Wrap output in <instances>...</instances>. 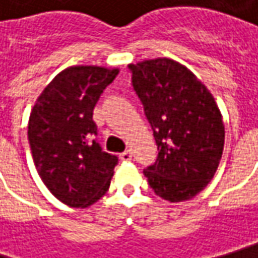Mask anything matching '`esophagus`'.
I'll list each match as a JSON object with an SVG mask.
<instances>
[{"mask_svg":"<svg viewBox=\"0 0 258 258\" xmlns=\"http://www.w3.org/2000/svg\"><path fill=\"white\" fill-rule=\"evenodd\" d=\"M131 157H133V154H131V151L128 150L119 154V159H121L122 162H130V160H131Z\"/></svg>","mask_w":258,"mask_h":258,"instance_id":"34e87169","label":"esophagus"}]
</instances>
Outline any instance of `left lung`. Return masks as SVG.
Instances as JSON below:
<instances>
[{
  "mask_svg": "<svg viewBox=\"0 0 258 258\" xmlns=\"http://www.w3.org/2000/svg\"><path fill=\"white\" fill-rule=\"evenodd\" d=\"M128 68L159 150L144 176L157 196L187 201L218 169L225 139L221 111L207 86L176 60L157 57Z\"/></svg>",
  "mask_w": 258,
  "mask_h": 258,
  "instance_id": "left-lung-1",
  "label": "left lung"
}]
</instances>
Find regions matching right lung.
I'll list each match as a JSON object with an SVG mask.
<instances>
[{"mask_svg":"<svg viewBox=\"0 0 258 258\" xmlns=\"http://www.w3.org/2000/svg\"><path fill=\"white\" fill-rule=\"evenodd\" d=\"M117 68L71 66L37 98L28 119V143L43 183L64 205L86 208L107 194L118 157L94 140V108Z\"/></svg>","mask_w":258,"mask_h":258,"instance_id":"1","label":"right lung"}]
</instances>
